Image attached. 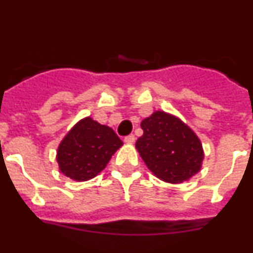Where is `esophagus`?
<instances>
[{
  "label": "esophagus",
  "instance_id": "1",
  "mask_svg": "<svg viewBox=\"0 0 253 253\" xmlns=\"http://www.w3.org/2000/svg\"><path fill=\"white\" fill-rule=\"evenodd\" d=\"M124 142L126 143V144H133V143L135 142V137H134L133 134H130V135H128V137L124 138Z\"/></svg>",
  "mask_w": 253,
  "mask_h": 253
}]
</instances>
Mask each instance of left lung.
<instances>
[{"label": "left lung", "instance_id": "obj_1", "mask_svg": "<svg viewBox=\"0 0 253 253\" xmlns=\"http://www.w3.org/2000/svg\"><path fill=\"white\" fill-rule=\"evenodd\" d=\"M135 148L149 171L169 184H182L203 166L204 149L195 131L180 118L156 110L140 123Z\"/></svg>", "mask_w": 253, "mask_h": 253}]
</instances>
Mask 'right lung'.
<instances>
[{"label":"right lung","instance_id":"add662e5","mask_svg":"<svg viewBox=\"0 0 253 253\" xmlns=\"http://www.w3.org/2000/svg\"><path fill=\"white\" fill-rule=\"evenodd\" d=\"M123 142L113 128L86 116L73 125L57 149L59 171L71 180L88 181L106 167Z\"/></svg>","mask_w":253,"mask_h":253}]
</instances>
